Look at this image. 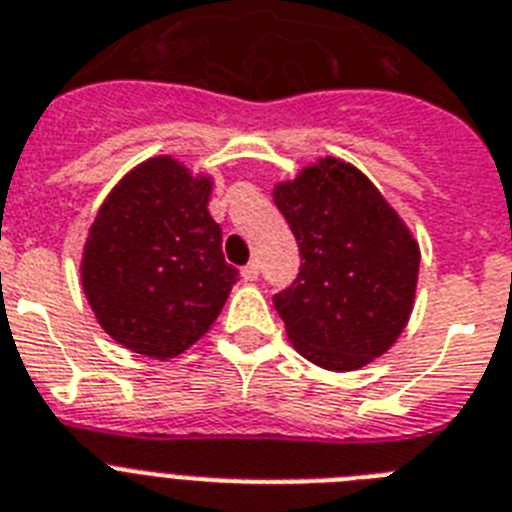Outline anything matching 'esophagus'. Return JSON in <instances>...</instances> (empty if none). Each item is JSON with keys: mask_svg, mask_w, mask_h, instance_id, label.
<instances>
[{"mask_svg": "<svg viewBox=\"0 0 512 512\" xmlns=\"http://www.w3.org/2000/svg\"><path fill=\"white\" fill-rule=\"evenodd\" d=\"M242 278L247 283H255L257 278H260V265L257 263H249V265H244L242 268Z\"/></svg>", "mask_w": 512, "mask_h": 512, "instance_id": "esophagus-1", "label": "esophagus"}]
</instances>
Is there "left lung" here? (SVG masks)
<instances>
[{
  "instance_id": "left-lung-1",
  "label": "left lung",
  "mask_w": 512,
  "mask_h": 512,
  "mask_svg": "<svg viewBox=\"0 0 512 512\" xmlns=\"http://www.w3.org/2000/svg\"><path fill=\"white\" fill-rule=\"evenodd\" d=\"M302 268L273 296L286 336L312 364L351 372L398 341L419 281V242L362 171L317 158L273 187Z\"/></svg>"
}]
</instances>
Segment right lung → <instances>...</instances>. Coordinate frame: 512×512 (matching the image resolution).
I'll return each mask as SVG.
<instances>
[{
	"mask_svg": "<svg viewBox=\"0 0 512 512\" xmlns=\"http://www.w3.org/2000/svg\"><path fill=\"white\" fill-rule=\"evenodd\" d=\"M213 179L153 156L117 182L90 223L80 281L98 325L158 362L210 330L236 283L221 226L208 210Z\"/></svg>",
	"mask_w": 512,
	"mask_h": 512,
	"instance_id": "obj_1",
	"label": "right lung"
}]
</instances>
